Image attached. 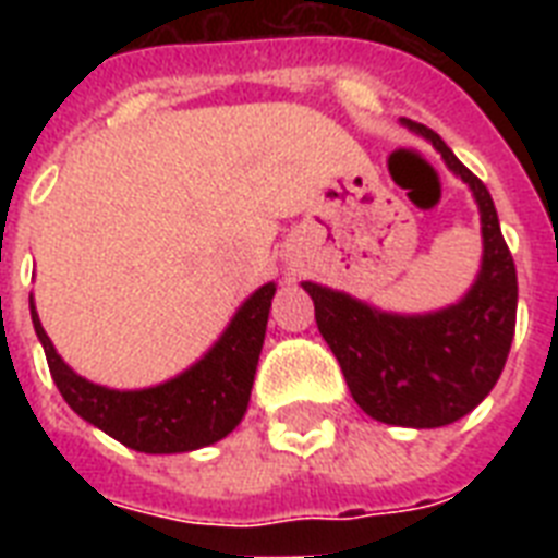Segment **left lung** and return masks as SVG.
<instances>
[{
  "instance_id": "1",
  "label": "left lung",
  "mask_w": 558,
  "mask_h": 558,
  "mask_svg": "<svg viewBox=\"0 0 558 558\" xmlns=\"http://www.w3.org/2000/svg\"><path fill=\"white\" fill-rule=\"evenodd\" d=\"M405 126L428 138L475 196L484 260L472 289L437 313L397 315L313 280L301 287L313 298L318 330L339 359L356 405L379 423L440 428L481 405L501 376L515 336L519 278L484 182L434 130L416 121Z\"/></svg>"
}]
</instances>
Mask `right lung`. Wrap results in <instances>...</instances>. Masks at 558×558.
I'll return each instance as SVG.
<instances>
[{
  "label": "right lung",
  "instance_id": "1",
  "mask_svg": "<svg viewBox=\"0 0 558 558\" xmlns=\"http://www.w3.org/2000/svg\"><path fill=\"white\" fill-rule=\"evenodd\" d=\"M275 283H263L245 301L219 341L177 379L156 388L116 390L83 379L63 359L43 330L31 301V322L46 350L48 371L74 414L135 451L177 454L222 440L243 420L252 397L254 371L260 359L269 322Z\"/></svg>",
  "mask_w": 558,
  "mask_h": 558
}]
</instances>
